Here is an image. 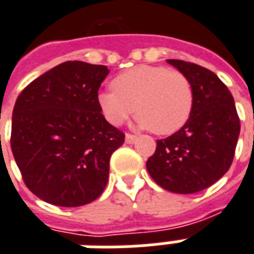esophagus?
I'll list each match as a JSON object with an SVG mask.
<instances>
[{
  "label": "esophagus",
  "mask_w": 254,
  "mask_h": 254,
  "mask_svg": "<svg viewBox=\"0 0 254 254\" xmlns=\"http://www.w3.org/2000/svg\"><path fill=\"white\" fill-rule=\"evenodd\" d=\"M136 140L137 136H134V134H129V133H127V136H125V142H127V144H133Z\"/></svg>",
  "instance_id": "1"
}]
</instances>
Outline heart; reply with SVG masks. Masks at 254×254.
<instances>
[{
    "mask_svg": "<svg viewBox=\"0 0 254 254\" xmlns=\"http://www.w3.org/2000/svg\"><path fill=\"white\" fill-rule=\"evenodd\" d=\"M110 91L98 94L103 116L120 127L134 113L144 129L161 136L174 134L189 122L194 90L185 74L163 65H138L118 75Z\"/></svg>",
    "mask_w": 254,
    "mask_h": 254,
    "instance_id": "1",
    "label": "heart"
}]
</instances>
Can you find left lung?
Wrapping results in <instances>:
<instances>
[{"mask_svg":"<svg viewBox=\"0 0 254 254\" xmlns=\"http://www.w3.org/2000/svg\"><path fill=\"white\" fill-rule=\"evenodd\" d=\"M167 62L191 82L194 109L180 130L157 140L146 170L167 191L194 194L214 185L230 168L240 118L232 93L213 71L183 60Z\"/></svg>","mask_w":254,"mask_h":254,"instance_id":"1","label":"left lung"}]
</instances>
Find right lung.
<instances>
[{
    "label": "right lung",
    "instance_id": "1",
    "mask_svg": "<svg viewBox=\"0 0 254 254\" xmlns=\"http://www.w3.org/2000/svg\"><path fill=\"white\" fill-rule=\"evenodd\" d=\"M106 65L64 62L28 84L16 101L10 146L37 198L62 207L93 202L108 185L110 156L125 134L98 105Z\"/></svg>",
    "mask_w": 254,
    "mask_h": 254
}]
</instances>
